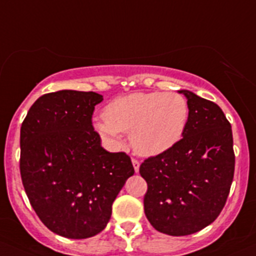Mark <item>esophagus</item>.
<instances>
[{
	"label": "esophagus",
	"instance_id": "34e87169",
	"mask_svg": "<svg viewBox=\"0 0 256 256\" xmlns=\"http://www.w3.org/2000/svg\"><path fill=\"white\" fill-rule=\"evenodd\" d=\"M132 165H134V171H136V172H138V171H140V162H138V160L132 158Z\"/></svg>",
	"mask_w": 256,
	"mask_h": 256
}]
</instances>
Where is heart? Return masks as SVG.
<instances>
[{"label":"heart","mask_w":256,"mask_h":256,"mask_svg":"<svg viewBox=\"0 0 256 256\" xmlns=\"http://www.w3.org/2000/svg\"><path fill=\"white\" fill-rule=\"evenodd\" d=\"M103 114L94 128L106 144L122 147V132H130L134 150L150 156L180 142L190 119V104L175 92H134L115 98Z\"/></svg>","instance_id":"heart-1"}]
</instances>
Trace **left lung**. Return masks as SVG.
Segmentation results:
<instances>
[{"label": "left lung", "instance_id": "8db88e82", "mask_svg": "<svg viewBox=\"0 0 256 256\" xmlns=\"http://www.w3.org/2000/svg\"><path fill=\"white\" fill-rule=\"evenodd\" d=\"M190 104L178 144L140 166L147 182L144 212L156 231L196 233L214 222L226 204L234 174L231 124L218 104L181 90Z\"/></svg>", "mask_w": 256, "mask_h": 256}]
</instances>
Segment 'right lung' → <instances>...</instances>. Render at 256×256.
I'll list each match as a JSON object with an SVG mask.
<instances>
[{
    "label": "right lung",
    "instance_id": "right-lung-1",
    "mask_svg": "<svg viewBox=\"0 0 256 256\" xmlns=\"http://www.w3.org/2000/svg\"><path fill=\"white\" fill-rule=\"evenodd\" d=\"M96 92L62 91L36 100L20 128V176L47 228L84 240L106 228L112 206L134 174L130 156L100 146L92 125Z\"/></svg>",
    "mask_w": 256,
    "mask_h": 256
}]
</instances>
